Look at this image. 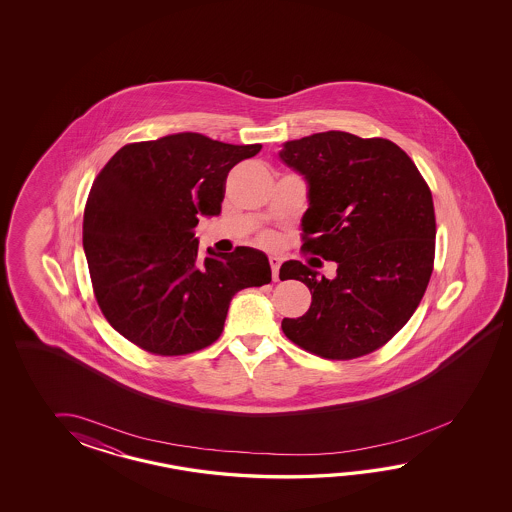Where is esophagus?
<instances>
[{"instance_id": "34e87169", "label": "esophagus", "mask_w": 512, "mask_h": 512, "mask_svg": "<svg viewBox=\"0 0 512 512\" xmlns=\"http://www.w3.org/2000/svg\"><path fill=\"white\" fill-rule=\"evenodd\" d=\"M269 263H271L272 280H274V282H278V274H280V265H282V260H280V258H276V256H271V258H269Z\"/></svg>"}]
</instances>
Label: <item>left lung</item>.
<instances>
[{"label": "left lung", "instance_id": "left-lung-1", "mask_svg": "<svg viewBox=\"0 0 512 512\" xmlns=\"http://www.w3.org/2000/svg\"><path fill=\"white\" fill-rule=\"evenodd\" d=\"M280 159L307 181L304 245L337 263L327 280L285 261L311 307L283 318L285 337L318 357L357 359L384 346L414 315L434 269L432 192L414 161L388 139L322 131L283 144Z\"/></svg>", "mask_w": 512, "mask_h": 512}]
</instances>
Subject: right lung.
<instances>
[{"instance_id":"obj_1","label":"right lung","mask_w":512,"mask_h":512,"mask_svg":"<svg viewBox=\"0 0 512 512\" xmlns=\"http://www.w3.org/2000/svg\"><path fill=\"white\" fill-rule=\"evenodd\" d=\"M261 144L183 131L122 146L100 170L82 241L93 291L111 327L155 355H186L218 340L232 296L271 282L251 247L203 258L194 229L219 216L225 181Z\"/></svg>"}]
</instances>
